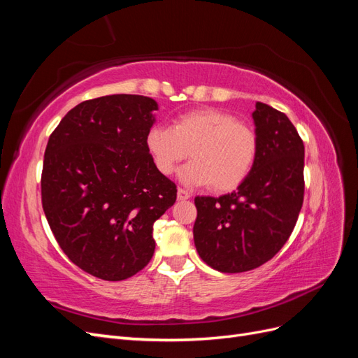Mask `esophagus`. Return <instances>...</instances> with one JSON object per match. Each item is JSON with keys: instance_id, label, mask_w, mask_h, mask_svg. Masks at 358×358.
I'll return each instance as SVG.
<instances>
[{"instance_id": "1", "label": "esophagus", "mask_w": 358, "mask_h": 358, "mask_svg": "<svg viewBox=\"0 0 358 358\" xmlns=\"http://www.w3.org/2000/svg\"><path fill=\"white\" fill-rule=\"evenodd\" d=\"M189 197H191V194L188 191L182 189V188L178 189V200H188Z\"/></svg>"}]
</instances>
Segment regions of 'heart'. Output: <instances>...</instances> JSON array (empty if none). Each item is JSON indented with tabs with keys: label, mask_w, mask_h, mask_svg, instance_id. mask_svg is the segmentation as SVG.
<instances>
[{
	"label": "heart",
	"mask_w": 358,
	"mask_h": 358,
	"mask_svg": "<svg viewBox=\"0 0 358 358\" xmlns=\"http://www.w3.org/2000/svg\"><path fill=\"white\" fill-rule=\"evenodd\" d=\"M146 148L162 175H171L189 155L194 159L180 170V180L231 191L251 173L258 143L251 127L236 121L231 113L209 107L183 113L171 128H150Z\"/></svg>",
	"instance_id": "obj_1"
}]
</instances>
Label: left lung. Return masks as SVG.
Listing matches in <instances>:
<instances>
[{
  "label": "left lung",
  "instance_id": "left-lung-1",
  "mask_svg": "<svg viewBox=\"0 0 358 358\" xmlns=\"http://www.w3.org/2000/svg\"><path fill=\"white\" fill-rule=\"evenodd\" d=\"M257 158L236 191L196 197L194 243L206 264L224 273L257 268L285 245L303 204L305 146L287 115L264 103L252 113Z\"/></svg>",
  "mask_w": 358,
  "mask_h": 358
}]
</instances>
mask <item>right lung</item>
Listing matches in <instances>:
<instances>
[{"instance_id":"add662e5","label":"right lung","mask_w":358,"mask_h":358,"mask_svg":"<svg viewBox=\"0 0 358 358\" xmlns=\"http://www.w3.org/2000/svg\"><path fill=\"white\" fill-rule=\"evenodd\" d=\"M158 104L116 94L83 101L49 137L43 210L61 249L83 272L122 280L154 255V222L176 201L155 167L146 136Z\"/></svg>"}]
</instances>
